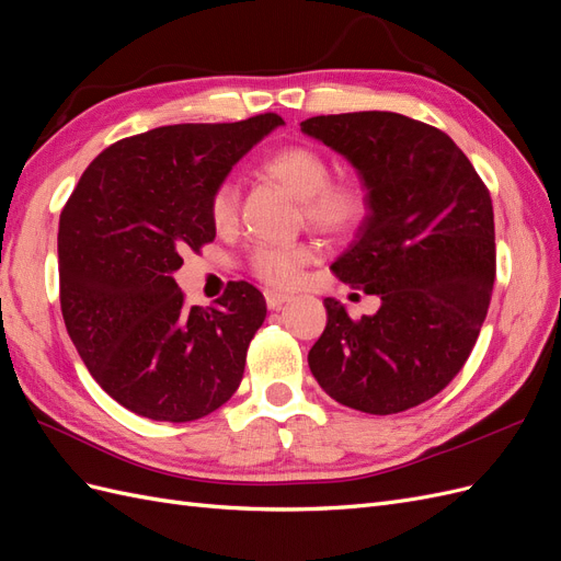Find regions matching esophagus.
<instances>
[{
  "instance_id": "esophagus-1",
  "label": "esophagus",
  "mask_w": 561,
  "mask_h": 561,
  "mask_svg": "<svg viewBox=\"0 0 561 561\" xmlns=\"http://www.w3.org/2000/svg\"><path fill=\"white\" fill-rule=\"evenodd\" d=\"M264 299H266V307L268 309H280L283 304H287V301L293 299V295L290 293H280V290H266Z\"/></svg>"
}]
</instances>
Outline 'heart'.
<instances>
[{
  "label": "heart",
  "mask_w": 561,
  "mask_h": 561,
  "mask_svg": "<svg viewBox=\"0 0 561 561\" xmlns=\"http://www.w3.org/2000/svg\"><path fill=\"white\" fill-rule=\"evenodd\" d=\"M262 171L280 182L287 192L301 201L304 217L316 229L342 236L363 222L367 213V192L358 182H330V161L313 147L293 145L274 151ZM239 213V186L225 180L210 198V217L217 229H229ZM311 245H260L252 252V271L271 285H293L301 268L313 260Z\"/></svg>",
  "instance_id": "1"
}]
</instances>
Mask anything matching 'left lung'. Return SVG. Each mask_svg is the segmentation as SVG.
Listing matches in <instances>:
<instances>
[{"mask_svg":"<svg viewBox=\"0 0 561 561\" xmlns=\"http://www.w3.org/2000/svg\"><path fill=\"white\" fill-rule=\"evenodd\" d=\"M301 133L360 178L367 213L332 271L381 299L358 320L334 297L322 301L311 375L353 410L404 412L437 396L478 342L496 278L491 196L447 133L410 116H313Z\"/></svg>","mask_w":561,"mask_h":561,"instance_id":"left-lung-1","label":"left lung"}]
</instances>
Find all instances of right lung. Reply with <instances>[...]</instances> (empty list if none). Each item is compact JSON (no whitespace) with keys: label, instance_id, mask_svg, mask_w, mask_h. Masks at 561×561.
Wrapping results in <instances>:
<instances>
[{"label":"right lung","instance_id":"add662e5","mask_svg":"<svg viewBox=\"0 0 561 561\" xmlns=\"http://www.w3.org/2000/svg\"><path fill=\"white\" fill-rule=\"evenodd\" d=\"M285 122L178 124L107 147L60 215V309L83 365L126 410L184 423L239 388L266 318L257 287L231 280L217 307H186L173 274L215 239L210 198Z\"/></svg>","mask_w":561,"mask_h":561}]
</instances>
